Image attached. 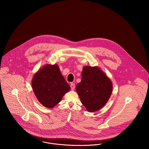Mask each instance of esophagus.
Wrapping results in <instances>:
<instances>
[{"instance_id":"obj_1","label":"esophagus","mask_w":149,"mask_h":149,"mask_svg":"<svg viewBox=\"0 0 149 149\" xmlns=\"http://www.w3.org/2000/svg\"><path fill=\"white\" fill-rule=\"evenodd\" d=\"M70 88L72 90H74L75 88V84L74 83H70Z\"/></svg>"}]
</instances>
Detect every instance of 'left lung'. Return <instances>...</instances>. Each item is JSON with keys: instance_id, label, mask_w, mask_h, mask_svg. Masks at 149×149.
<instances>
[{"instance_id": "1", "label": "left lung", "mask_w": 149, "mask_h": 149, "mask_svg": "<svg viewBox=\"0 0 149 149\" xmlns=\"http://www.w3.org/2000/svg\"><path fill=\"white\" fill-rule=\"evenodd\" d=\"M112 83L106 73L97 66H85L81 73V80L76 88L81 102L88 112L100 109L108 101Z\"/></svg>"}]
</instances>
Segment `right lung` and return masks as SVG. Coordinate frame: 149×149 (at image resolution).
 <instances>
[{
  "label": "right lung",
  "instance_id": "right-lung-1",
  "mask_svg": "<svg viewBox=\"0 0 149 149\" xmlns=\"http://www.w3.org/2000/svg\"><path fill=\"white\" fill-rule=\"evenodd\" d=\"M31 85L38 100L48 108L58 104L70 89L57 64H46L40 68L34 74Z\"/></svg>",
  "mask_w": 149,
  "mask_h": 149
}]
</instances>
